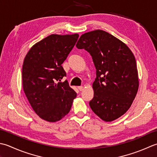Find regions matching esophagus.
<instances>
[{
    "instance_id": "34e87169",
    "label": "esophagus",
    "mask_w": 157,
    "mask_h": 157,
    "mask_svg": "<svg viewBox=\"0 0 157 157\" xmlns=\"http://www.w3.org/2000/svg\"><path fill=\"white\" fill-rule=\"evenodd\" d=\"M78 89L79 91H82L83 90V87L82 86H79V87H78Z\"/></svg>"
}]
</instances>
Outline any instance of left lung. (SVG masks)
<instances>
[{"label":"left lung","mask_w":157,"mask_h":157,"mask_svg":"<svg viewBox=\"0 0 157 157\" xmlns=\"http://www.w3.org/2000/svg\"><path fill=\"white\" fill-rule=\"evenodd\" d=\"M90 54L96 69L94 98L89 105L105 121H113L130 108L139 87L136 61L122 41L106 32L85 33L76 43Z\"/></svg>","instance_id":"1"}]
</instances>
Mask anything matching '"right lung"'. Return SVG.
<instances>
[{
  "label": "right lung",
  "instance_id": "obj_1",
  "mask_svg": "<svg viewBox=\"0 0 157 157\" xmlns=\"http://www.w3.org/2000/svg\"><path fill=\"white\" fill-rule=\"evenodd\" d=\"M78 34H52L36 43L25 56L22 67V85L32 108L49 122L62 119L71 108L76 92L62 64L77 41Z\"/></svg>",
  "mask_w": 157,
  "mask_h": 157
}]
</instances>
